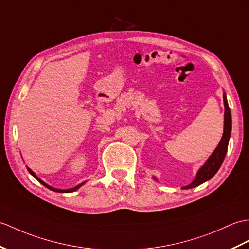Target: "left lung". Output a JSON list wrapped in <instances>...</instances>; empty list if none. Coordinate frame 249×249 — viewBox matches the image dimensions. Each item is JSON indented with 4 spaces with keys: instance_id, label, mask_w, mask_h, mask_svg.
I'll return each mask as SVG.
<instances>
[{
    "instance_id": "8db88e82",
    "label": "left lung",
    "mask_w": 249,
    "mask_h": 249,
    "mask_svg": "<svg viewBox=\"0 0 249 249\" xmlns=\"http://www.w3.org/2000/svg\"><path fill=\"white\" fill-rule=\"evenodd\" d=\"M223 98H224L225 113H224V134L222 137V140L219 141L215 151L212 153L209 159L206 161V163L198 170L197 174H196L194 178V180L191 182L189 186L183 187L182 189H191V188L197 187L199 184L204 183L205 181L209 180V179H211L216 174V172L218 171V169L221 167L223 163L225 156H226V153H227L228 142H229V138L231 134V113L228 106L226 93L223 94ZM154 179H156V177H154Z\"/></svg>"
}]
</instances>
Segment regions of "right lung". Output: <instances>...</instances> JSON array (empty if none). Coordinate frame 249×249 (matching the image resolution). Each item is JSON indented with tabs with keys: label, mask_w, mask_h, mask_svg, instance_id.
I'll list each match as a JSON object with an SVG mask.
<instances>
[{
	"label": "right lung",
	"mask_w": 249,
	"mask_h": 249,
	"mask_svg": "<svg viewBox=\"0 0 249 249\" xmlns=\"http://www.w3.org/2000/svg\"><path fill=\"white\" fill-rule=\"evenodd\" d=\"M27 171L30 172V174H32L35 178L37 179V180L40 182V183H42L44 187H46L48 189H50V190H52V191H55V192H59V193H70V192H74V191H76L79 187H82L83 184L85 183V182H83V183H80V184H78V186H76V187H74V188H72V189H68V190H60V189H56V188H53V187H51V186H49L48 183H45L44 181H42L41 179L40 178H38L37 176H36V174H35V173L30 169V167H27Z\"/></svg>",
	"instance_id": "obj_1"
}]
</instances>
